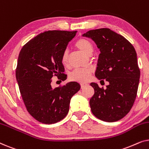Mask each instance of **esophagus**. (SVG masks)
I'll return each mask as SVG.
<instances>
[{
    "label": "esophagus",
    "instance_id": "obj_1",
    "mask_svg": "<svg viewBox=\"0 0 149 149\" xmlns=\"http://www.w3.org/2000/svg\"><path fill=\"white\" fill-rule=\"evenodd\" d=\"M81 88H83V87H85V86H87V85H88V83H81Z\"/></svg>",
    "mask_w": 149,
    "mask_h": 149
}]
</instances>
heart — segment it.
Instances as JSON below:
<instances>
[{"instance_id":"obj_1","label":"heart","mask_w":149,"mask_h":149,"mask_svg":"<svg viewBox=\"0 0 149 149\" xmlns=\"http://www.w3.org/2000/svg\"><path fill=\"white\" fill-rule=\"evenodd\" d=\"M75 46L87 55H91L93 50L92 43L85 38H81L77 40L75 42ZM61 60L64 66H68L69 64V52L67 49L63 52ZM91 73L92 70L89 68H76L70 74V79L79 82H86L90 78Z\"/></svg>"}]
</instances>
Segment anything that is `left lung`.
<instances>
[{"label": "left lung", "mask_w": 149, "mask_h": 149, "mask_svg": "<svg viewBox=\"0 0 149 149\" xmlns=\"http://www.w3.org/2000/svg\"><path fill=\"white\" fill-rule=\"evenodd\" d=\"M83 36L91 38L100 51L95 77L109 83L105 89L90 84L95 91L89 100L91 112L104 121H119L129 113L137 95L140 71L135 49L109 28L89 30Z\"/></svg>", "instance_id": "8db88e82"}]
</instances>
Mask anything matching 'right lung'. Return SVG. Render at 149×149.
Listing matches in <instances>:
<instances>
[{
	"label": "right lung",
	"mask_w": 149,
	"mask_h": 149,
	"mask_svg": "<svg viewBox=\"0 0 149 149\" xmlns=\"http://www.w3.org/2000/svg\"><path fill=\"white\" fill-rule=\"evenodd\" d=\"M77 31L48 30L24 45L15 70L20 93L30 115L45 124L56 123L66 117L70 99L81 87L77 82L52 88V78L65 81L62 55Z\"/></svg>",
	"instance_id": "1"
}]
</instances>
